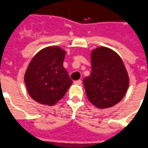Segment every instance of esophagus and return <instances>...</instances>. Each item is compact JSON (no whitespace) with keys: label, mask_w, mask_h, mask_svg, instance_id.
Wrapping results in <instances>:
<instances>
[{"label":"esophagus","mask_w":148,"mask_h":148,"mask_svg":"<svg viewBox=\"0 0 148 148\" xmlns=\"http://www.w3.org/2000/svg\"><path fill=\"white\" fill-rule=\"evenodd\" d=\"M81 83H82V81H81V80H79V81H74V84H75V85H77V86H81Z\"/></svg>","instance_id":"34e87169"}]
</instances>
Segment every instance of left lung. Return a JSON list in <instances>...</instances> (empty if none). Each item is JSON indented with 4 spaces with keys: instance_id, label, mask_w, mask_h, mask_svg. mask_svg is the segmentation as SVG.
<instances>
[{
    "instance_id": "left-lung-1",
    "label": "left lung",
    "mask_w": 148,
    "mask_h": 148,
    "mask_svg": "<svg viewBox=\"0 0 148 148\" xmlns=\"http://www.w3.org/2000/svg\"><path fill=\"white\" fill-rule=\"evenodd\" d=\"M92 71L83 80L87 98L97 108H109L124 98L130 78L122 59L112 49L100 46L91 51Z\"/></svg>"
}]
</instances>
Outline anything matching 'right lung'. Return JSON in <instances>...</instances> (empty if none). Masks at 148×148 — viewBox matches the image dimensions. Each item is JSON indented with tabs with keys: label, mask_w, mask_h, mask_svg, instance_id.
<instances>
[{
	"label": "right lung",
	"mask_w": 148,
	"mask_h": 148,
	"mask_svg": "<svg viewBox=\"0 0 148 148\" xmlns=\"http://www.w3.org/2000/svg\"><path fill=\"white\" fill-rule=\"evenodd\" d=\"M66 51L59 46L40 49L29 62L24 74L31 98L40 104L53 106L65 95L72 81L63 67Z\"/></svg>",
	"instance_id": "obj_1"
}]
</instances>
